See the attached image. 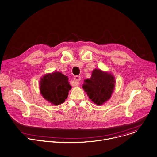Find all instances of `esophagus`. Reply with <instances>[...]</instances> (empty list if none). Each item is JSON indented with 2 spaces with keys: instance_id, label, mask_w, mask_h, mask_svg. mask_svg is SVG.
Masks as SVG:
<instances>
[{
  "instance_id": "esophagus-1",
  "label": "esophagus",
  "mask_w": 157,
  "mask_h": 157,
  "mask_svg": "<svg viewBox=\"0 0 157 157\" xmlns=\"http://www.w3.org/2000/svg\"><path fill=\"white\" fill-rule=\"evenodd\" d=\"M81 81V77L79 76H76L74 78V81H75V86H79L80 82L79 81Z\"/></svg>"
}]
</instances>
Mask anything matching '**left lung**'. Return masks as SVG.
Masks as SVG:
<instances>
[{"label":"left lung","instance_id":"obj_1","mask_svg":"<svg viewBox=\"0 0 157 157\" xmlns=\"http://www.w3.org/2000/svg\"><path fill=\"white\" fill-rule=\"evenodd\" d=\"M82 85L89 98L97 105H102L112 97L115 87L114 75L100 69H95L90 78L85 79Z\"/></svg>","mask_w":157,"mask_h":157}]
</instances>
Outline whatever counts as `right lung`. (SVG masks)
<instances>
[{
    "label": "right lung",
    "instance_id": "1",
    "mask_svg": "<svg viewBox=\"0 0 157 157\" xmlns=\"http://www.w3.org/2000/svg\"><path fill=\"white\" fill-rule=\"evenodd\" d=\"M39 85L43 98L54 105L63 103L71 89L68 76L58 71L44 75Z\"/></svg>",
    "mask_w": 157,
    "mask_h": 157
}]
</instances>
